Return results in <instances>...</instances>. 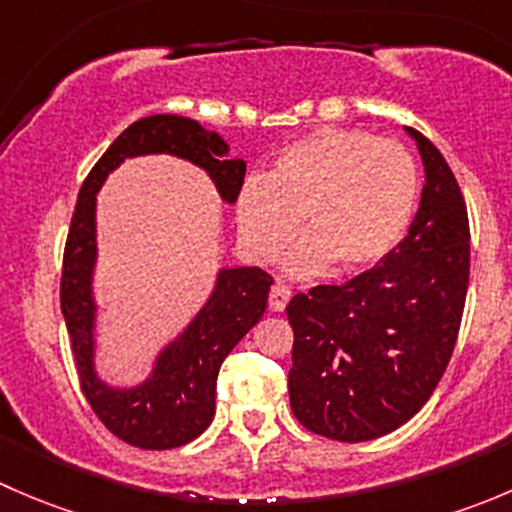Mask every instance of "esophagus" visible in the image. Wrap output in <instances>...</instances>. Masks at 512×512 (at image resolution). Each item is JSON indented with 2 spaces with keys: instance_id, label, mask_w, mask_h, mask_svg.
Here are the masks:
<instances>
[{
  "instance_id": "esophagus-1",
  "label": "esophagus",
  "mask_w": 512,
  "mask_h": 512,
  "mask_svg": "<svg viewBox=\"0 0 512 512\" xmlns=\"http://www.w3.org/2000/svg\"><path fill=\"white\" fill-rule=\"evenodd\" d=\"M289 297H292V292H289V287L285 282H275L270 289V309L272 312H282V309L287 307Z\"/></svg>"
}]
</instances>
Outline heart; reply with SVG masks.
<instances>
[{
	"label": "heart",
	"mask_w": 512,
	"mask_h": 512,
	"mask_svg": "<svg viewBox=\"0 0 512 512\" xmlns=\"http://www.w3.org/2000/svg\"><path fill=\"white\" fill-rule=\"evenodd\" d=\"M421 175L401 143L369 131L319 128L282 148L270 178H247L235 203L237 230L257 260H272L299 232L292 272L329 262L337 275L371 270L396 250L416 215Z\"/></svg>",
	"instance_id": "b5f03b06"
}]
</instances>
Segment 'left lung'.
Instances as JSON below:
<instances>
[{
    "label": "left lung",
    "mask_w": 512,
    "mask_h": 512,
    "mask_svg": "<svg viewBox=\"0 0 512 512\" xmlns=\"http://www.w3.org/2000/svg\"><path fill=\"white\" fill-rule=\"evenodd\" d=\"M426 183L409 235L347 285L289 299V404L304 428L359 443L404 426L431 399L461 327L471 230L456 175L423 133L406 128Z\"/></svg>",
    "instance_id": "8db88e82"
}]
</instances>
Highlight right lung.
<instances>
[{"label": "right lung", "mask_w": 512, "mask_h": 512, "mask_svg": "<svg viewBox=\"0 0 512 512\" xmlns=\"http://www.w3.org/2000/svg\"><path fill=\"white\" fill-rule=\"evenodd\" d=\"M175 156L203 168L225 203H235L245 160H230L227 143L193 118L148 116L131 123L98 158L81 185L61 272V312L74 347L81 391L103 426L136 448L185 446L215 416V384L225 356L262 319L272 277L260 267H223L213 292L188 327L160 349L141 384L111 386L96 371V195L126 158Z\"/></svg>", "instance_id": "add662e5"}]
</instances>
